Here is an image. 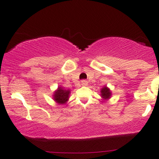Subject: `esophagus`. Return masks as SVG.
I'll return each instance as SVG.
<instances>
[{
    "label": "esophagus",
    "mask_w": 159,
    "mask_h": 159,
    "mask_svg": "<svg viewBox=\"0 0 159 159\" xmlns=\"http://www.w3.org/2000/svg\"><path fill=\"white\" fill-rule=\"evenodd\" d=\"M81 85H83V86H85V85H88V82L86 80H83L81 82Z\"/></svg>",
    "instance_id": "esophagus-1"
}]
</instances>
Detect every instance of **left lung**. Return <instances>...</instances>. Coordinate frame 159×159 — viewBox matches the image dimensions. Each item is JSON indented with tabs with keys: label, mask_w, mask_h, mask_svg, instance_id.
Returning a JSON list of instances; mask_svg holds the SVG:
<instances>
[{
	"label": "left lung",
	"mask_w": 159,
	"mask_h": 159,
	"mask_svg": "<svg viewBox=\"0 0 159 159\" xmlns=\"http://www.w3.org/2000/svg\"><path fill=\"white\" fill-rule=\"evenodd\" d=\"M111 95H112L111 91H110V89H109L107 85L103 86V88L101 89V97L102 98L104 101L110 99V98H111Z\"/></svg>",
	"instance_id": "obj_1"
}]
</instances>
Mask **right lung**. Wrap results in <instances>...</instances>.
<instances>
[{"mask_svg":"<svg viewBox=\"0 0 159 159\" xmlns=\"http://www.w3.org/2000/svg\"><path fill=\"white\" fill-rule=\"evenodd\" d=\"M70 90L69 89H65L62 86H58V89L53 92L52 98L58 104L63 105L65 104L68 101L70 98Z\"/></svg>","mask_w":159,"mask_h":159,"instance_id":"obj_1","label":"right lung"}]
</instances>
